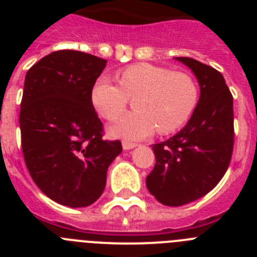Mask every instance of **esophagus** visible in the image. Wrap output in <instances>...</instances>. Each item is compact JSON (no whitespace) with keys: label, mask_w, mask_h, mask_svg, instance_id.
Masks as SVG:
<instances>
[{"label":"esophagus","mask_w":257,"mask_h":257,"mask_svg":"<svg viewBox=\"0 0 257 257\" xmlns=\"http://www.w3.org/2000/svg\"><path fill=\"white\" fill-rule=\"evenodd\" d=\"M136 145H138V144H135V143H130V142H123V143H122V147H123L124 151H128V149L135 148Z\"/></svg>","instance_id":"esophagus-1"}]
</instances>
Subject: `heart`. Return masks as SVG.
I'll use <instances>...</instances> for the list:
<instances>
[{"label": "heart", "mask_w": 257, "mask_h": 257, "mask_svg": "<svg viewBox=\"0 0 257 257\" xmlns=\"http://www.w3.org/2000/svg\"><path fill=\"white\" fill-rule=\"evenodd\" d=\"M135 97V113L122 117L110 133L139 140L157 128L167 135L189 119L198 101V86L190 74L149 63H139L119 72V85L101 77L95 82L91 100L106 121H115Z\"/></svg>", "instance_id": "1"}]
</instances>
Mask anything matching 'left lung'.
Wrapping results in <instances>:
<instances>
[{"label": "left lung", "instance_id": "1", "mask_svg": "<svg viewBox=\"0 0 257 257\" xmlns=\"http://www.w3.org/2000/svg\"><path fill=\"white\" fill-rule=\"evenodd\" d=\"M196 74L201 96L187 126L153 145L156 165L147 188L158 202L178 207L206 196L229 167L234 145L233 96L219 70L176 58Z\"/></svg>", "mask_w": 257, "mask_h": 257}]
</instances>
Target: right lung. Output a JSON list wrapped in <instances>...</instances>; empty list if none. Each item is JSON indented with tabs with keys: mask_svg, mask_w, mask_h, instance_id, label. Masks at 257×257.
<instances>
[{
	"mask_svg": "<svg viewBox=\"0 0 257 257\" xmlns=\"http://www.w3.org/2000/svg\"><path fill=\"white\" fill-rule=\"evenodd\" d=\"M105 65L91 54L60 50L27 72L19 115L23 156L36 185L60 205H92L122 152L119 140L103 139L91 100Z\"/></svg>",
	"mask_w": 257,
	"mask_h": 257,
	"instance_id": "obj_1",
	"label": "right lung"
}]
</instances>
